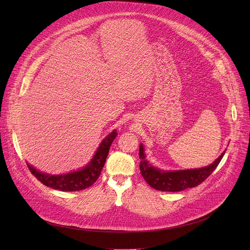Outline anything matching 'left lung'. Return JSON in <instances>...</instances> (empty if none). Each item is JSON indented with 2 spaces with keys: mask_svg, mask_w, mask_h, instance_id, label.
Returning a JSON list of instances; mask_svg holds the SVG:
<instances>
[{
  "mask_svg": "<svg viewBox=\"0 0 250 250\" xmlns=\"http://www.w3.org/2000/svg\"><path fill=\"white\" fill-rule=\"evenodd\" d=\"M226 151H224L218 159L210 165L203 168L163 171L153 167L146 159L144 146H139L140 158V172L146 183L158 191L163 192H179L189 188L196 187L204 182L207 178L213 172L221 162Z\"/></svg>",
  "mask_w": 250,
  "mask_h": 250,
  "instance_id": "obj_1",
  "label": "left lung"
}]
</instances>
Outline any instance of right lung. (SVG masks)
<instances>
[{
  "label": "right lung",
  "mask_w": 250,
  "mask_h": 250,
  "mask_svg": "<svg viewBox=\"0 0 250 250\" xmlns=\"http://www.w3.org/2000/svg\"><path fill=\"white\" fill-rule=\"evenodd\" d=\"M117 135L116 129L113 130L101 142L94 157L87 166L78 171L61 175H50L37 170L29 164H27V167L35 178L47 187L66 192L84 190L97 181L104 165L106 156L109 154L110 146Z\"/></svg>",
  "instance_id": "obj_1"
}]
</instances>
